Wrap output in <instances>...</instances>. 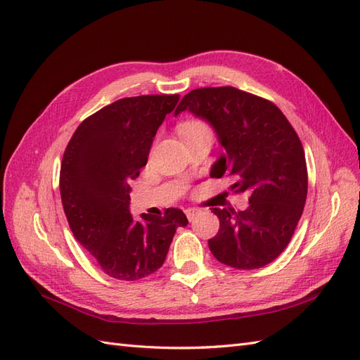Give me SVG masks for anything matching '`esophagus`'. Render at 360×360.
Segmentation results:
<instances>
[{"mask_svg": "<svg viewBox=\"0 0 360 360\" xmlns=\"http://www.w3.org/2000/svg\"><path fill=\"white\" fill-rule=\"evenodd\" d=\"M184 213H186L189 221H193V217L198 214V210L197 209H186V210H184Z\"/></svg>", "mask_w": 360, "mask_h": 360, "instance_id": "obj_1", "label": "esophagus"}]
</instances>
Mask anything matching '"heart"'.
<instances>
[{
    "label": "heart",
    "instance_id": "obj_1",
    "mask_svg": "<svg viewBox=\"0 0 360 360\" xmlns=\"http://www.w3.org/2000/svg\"><path fill=\"white\" fill-rule=\"evenodd\" d=\"M205 127L207 126L204 123H201V122H184V123H181L179 126V130H180L181 136H184V135L195 132V130H201V129H205Z\"/></svg>",
    "mask_w": 360,
    "mask_h": 360
}]
</instances>
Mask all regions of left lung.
Here are the masks:
<instances>
[{
    "instance_id": "8db88e82",
    "label": "left lung",
    "mask_w": 360,
    "mask_h": 360,
    "mask_svg": "<svg viewBox=\"0 0 360 360\" xmlns=\"http://www.w3.org/2000/svg\"><path fill=\"white\" fill-rule=\"evenodd\" d=\"M189 111L209 123L224 147L210 176L233 179L249 195L243 212L213 209L219 231L209 240L214 258L234 269H259L287 248L308 193L304 151L296 130L271 102L234 86H209L183 97L174 115Z\"/></svg>"
}]
</instances>
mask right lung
Here are the masks:
<instances>
[{
  "instance_id": "obj_1",
  "label": "right lung",
  "mask_w": 360,
  "mask_h": 360,
  "mask_svg": "<svg viewBox=\"0 0 360 360\" xmlns=\"http://www.w3.org/2000/svg\"><path fill=\"white\" fill-rule=\"evenodd\" d=\"M179 94L120 99L85 118L64 151L60 193L69 226L106 275L136 281L156 271L172 237L188 217L179 209L163 216L129 210L130 183L147 165L153 138Z\"/></svg>"
}]
</instances>
